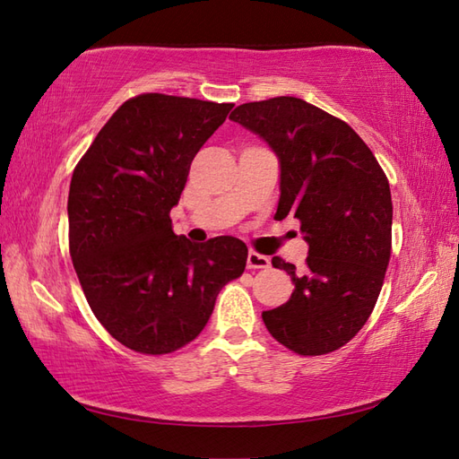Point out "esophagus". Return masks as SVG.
I'll list each match as a JSON object with an SVG mask.
<instances>
[{
    "mask_svg": "<svg viewBox=\"0 0 459 459\" xmlns=\"http://www.w3.org/2000/svg\"><path fill=\"white\" fill-rule=\"evenodd\" d=\"M247 266L248 268H268L270 266V258L264 256V255H258V252H248Z\"/></svg>",
    "mask_w": 459,
    "mask_h": 459,
    "instance_id": "obj_1",
    "label": "esophagus"
}]
</instances>
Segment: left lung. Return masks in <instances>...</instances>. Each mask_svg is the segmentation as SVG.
<instances>
[{
  "label": "left lung",
  "instance_id": "8db88e82",
  "mask_svg": "<svg viewBox=\"0 0 459 459\" xmlns=\"http://www.w3.org/2000/svg\"><path fill=\"white\" fill-rule=\"evenodd\" d=\"M230 120L276 153V219H298L309 247L304 274L272 258L296 290L262 311L264 325L294 353H331L367 324L383 288L393 240L386 175L349 124L294 96L240 104Z\"/></svg>",
  "mask_w": 459,
  "mask_h": 459
}]
</instances>
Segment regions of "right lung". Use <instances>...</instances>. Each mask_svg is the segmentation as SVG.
I'll return each mask as SVG.
<instances>
[{
	"label": "right lung",
	"mask_w": 459,
	"mask_h": 459,
	"mask_svg": "<svg viewBox=\"0 0 459 459\" xmlns=\"http://www.w3.org/2000/svg\"><path fill=\"white\" fill-rule=\"evenodd\" d=\"M232 104L168 94L124 102L76 165L68 245L86 301L132 351L165 355L197 337L227 281L247 266L235 237L201 245L173 232L191 161Z\"/></svg>",
	"instance_id": "right-lung-1"
}]
</instances>
